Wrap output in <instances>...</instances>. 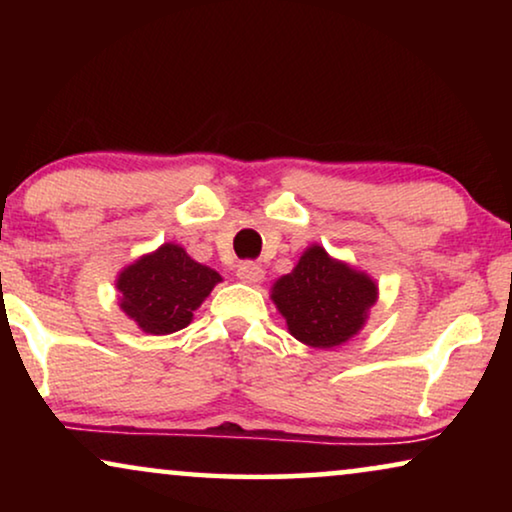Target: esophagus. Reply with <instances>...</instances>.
Returning a JSON list of instances; mask_svg holds the SVG:
<instances>
[{
    "mask_svg": "<svg viewBox=\"0 0 512 512\" xmlns=\"http://www.w3.org/2000/svg\"><path fill=\"white\" fill-rule=\"evenodd\" d=\"M237 277H240L244 284H258V282H263L265 270L254 261H244L237 265Z\"/></svg>",
    "mask_w": 512,
    "mask_h": 512,
    "instance_id": "obj_1",
    "label": "esophagus"
}]
</instances>
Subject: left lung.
Returning a JSON list of instances; mask_svg holds the SVG:
<instances>
[{
    "label": "left lung",
    "mask_w": 512,
    "mask_h": 512,
    "mask_svg": "<svg viewBox=\"0 0 512 512\" xmlns=\"http://www.w3.org/2000/svg\"><path fill=\"white\" fill-rule=\"evenodd\" d=\"M377 293L368 272L338 261L321 244H310L296 268L272 284L270 298L293 338L307 347L333 349L366 326Z\"/></svg>",
    "instance_id": "left-lung-1"
}]
</instances>
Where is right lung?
<instances>
[{"instance_id":"add662e5","label":"right lung","mask_w":512,"mask_h":512,"mask_svg":"<svg viewBox=\"0 0 512 512\" xmlns=\"http://www.w3.org/2000/svg\"><path fill=\"white\" fill-rule=\"evenodd\" d=\"M219 282V272L193 261L181 244L165 242L118 272V307L139 331L170 335L191 324Z\"/></svg>"}]
</instances>
